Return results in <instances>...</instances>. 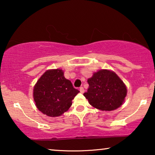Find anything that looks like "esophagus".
<instances>
[{"label": "esophagus", "mask_w": 155, "mask_h": 155, "mask_svg": "<svg viewBox=\"0 0 155 155\" xmlns=\"http://www.w3.org/2000/svg\"><path fill=\"white\" fill-rule=\"evenodd\" d=\"M80 92L81 93L84 92V89L83 87H80Z\"/></svg>", "instance_id": "1"}]
</instances>
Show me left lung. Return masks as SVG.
<instances>
[{
    "label": "left lung",
    "mask_w": 155,
    "mask_h": 155,
    "mask_svg": "<svg viewBox=\"0 0 155 155\" xmlns=\"http://www.w3.org/2000/svg\"><path fill=\"white\" fill-rule=\"evenodd\" d=\"M89 88L84 96L92 107L112 111L122 105L127 94L124 82L114 72L101 70L87 80Z\"/></svg>",
    "instance_id": "obj_1"
}]
</instances>
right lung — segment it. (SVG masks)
<instances>
[{
  "label": "right lung",
  "instance_id": "obj_1",
  "mask_svg": "<svg viewBox=\"0 0 155 155\" xmlns=\"http://www.w3.org/2000/svg\"><path fill=\"white\" fill-rule=\"evenodd\" d=\"M80 92L65 79L62 70H49L34 87L33 97L37 109L48 116H59L68 110L72 100Z\"/></svg>",
  "mask_w": 155,
  "mask_h": 155
}]
</instances>
